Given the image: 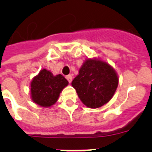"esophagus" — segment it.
Returning <instances> with one entry per match:
<instances>
[{"instance_id":"1","label":"esophagus","mask_w":152,"mask_h":152,"mask_svg":"<svg viewBox=\"0 0 152 152\" xmlns=\"http://www.w3.org/2000/svg\"><path fill=\"white\" fill-rule=\"evenodd\" d=\"M66 79L69 83H71L72 80V75H68V76H66Z\"/></svg>"}]
</instances>
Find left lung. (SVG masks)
<instances>
[{
    "mask_svg": "<svg viewBox=\"0 0 152 152\" xmlns=\"http://www.w3.org/2000/svg\"><path fill=\"white\" fill-rule=\"evenodd\" d=\"M118 85L114 69L106 62L87 60L72 82L83 103L89 108H99L113 97Z\"/></svg>",
    "mask_w": 152,
    "mask_h": 152,
    "instance_id": "left-lung-1",
    "label": "left lung"
}]
</instances>
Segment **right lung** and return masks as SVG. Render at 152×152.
I'll return each instance as SVG.
<instances>
[{"label":"right lung","instance_id":"right-lung-1","mask_svg":"<svg viewBox=\"0 0 152 152\" xmlns=\"http://www.w3.org/2000/svg\"><path fill=\"white\" fill-rule=\"evenodd\" d=\"M68 83V80L61 74L54 76L50 71L42 69L31 83L32 100L44 107L52 106Z\"/></svg>","mask_w":152,"mask_h":152}]
</instances>
